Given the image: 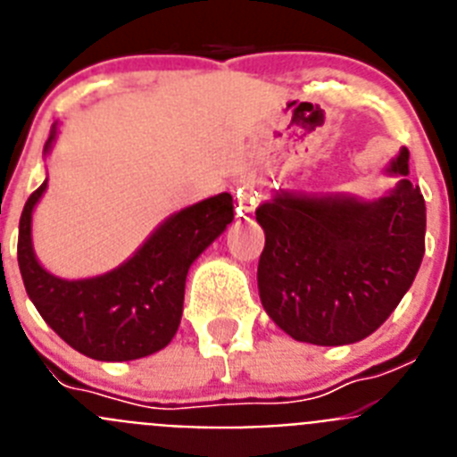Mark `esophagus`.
<instances>
[{"label":"esophagus","instance_id":"1","mask_svg":"<svg viewBox=\"0 0 457 457\" xmlns=\"http://www.w3.org/2000/svg\"><path fill=\"white\" fill-rule=\"evenodd\" d=\"M236 201H237V212H240V215H245V217H249L253 212V208H256V204H258V192L253 189V185L242 183L240 187H237Z\"/></svg>","mask_w":457,"mask_h":457}]
</instances>
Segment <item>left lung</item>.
<instances>
[{
    "instance_id": "obj_1",
    "label": "left lung",
    "mask_w": 457,
    "mask_h": 457,
    "mask_svg": "<svg viewBox=\"0 0 457 457\" xmlns=\"http://www.w3.org/2000/svg\"><path fill=\"white\" fill-rule=\"evenodd\" d=\"M410 151L391 162L398 187L373 204L277 194L256 208L265 231L258 293L295 341L345 345L373 334L410 290L426 252V201Z\"/></svg>"
}]
</instances>
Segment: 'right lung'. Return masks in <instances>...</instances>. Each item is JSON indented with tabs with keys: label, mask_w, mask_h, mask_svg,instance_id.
<instances>
[{
	"label": "right lung",
	"mask_w": 457,
	"mask_h": 457,
	"mask_svg": "<svg viewBox=\"0 0 457 457\" xmlns=\"http://www.w3.org/2000/svg\"><path fill=\"white\" fill-rule=\"evenodd\" d=\"M54 139L52 130L46 151ZM47 180L20 215L18 265L43 320L78 353L100 361H130L169 345L183 316L189 265L233 221V196H210L169 217L120 268L66 281L40 268L31 249V210Z\"/></svg>",
	"instance_id": "obj_1"
}]
</instances>
